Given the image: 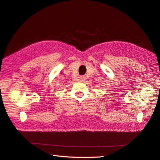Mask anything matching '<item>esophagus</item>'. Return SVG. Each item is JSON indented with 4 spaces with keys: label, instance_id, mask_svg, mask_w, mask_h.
I'll return each instance as SVG.
<instances>
[{
    "label": "esophagus",
    "instance_id": "34e87169",
    "mask_svg": "<svg viewBox=\"0 0 160 160\" xmlns=\"http://www.w3.org/2000/svg\"><path fill=\"white\" fill-rule=\"evenodd\" d=\"M80 81H81V82H83L84 81H85V77H80Z\"/></svg>",
    "mask_w": 160,
    "mask_h": 160
}]
</instances>
